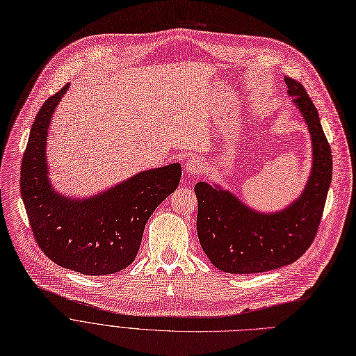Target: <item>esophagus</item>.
<instances>
[{"instance_id":"34e87169","label":"esophagus","mask_w":356,"mask_h":356,"mask_svg":"<svg viewBox=\"0 0 356 356\" xmlns=\"http://www.w3.org/2000/svg\"><path fill=\"white\" fill-rule=\"evenodd\" d=\"M202 161L200 158H190L187 162H185V172L188 175H198L202 172Z\"/></svg>"}]
</instances>
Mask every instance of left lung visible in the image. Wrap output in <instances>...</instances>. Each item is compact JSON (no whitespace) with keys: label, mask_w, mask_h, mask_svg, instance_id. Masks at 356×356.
Instances as JSON below:
<instances>
[{"label":"left lung","mask_w":356,"mask_h":356,"mask_svg":"<svg viewBox=\"0 0 356 356\" xmlns=\"http://www.w3.org/2000/svg\"><path fill=\"white\" fill-rule=\"evenodd\" d=\"M306 118L313 142V169L306 190L284 211L261 214L229 191L198 182L197 233L211 264L230 274L266 273L296 262L313 243L332 182V150L318 113L297 79L284 76Z\"/></svg>","instance_id":"1"}]
</instances>
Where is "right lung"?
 <instances>
[{"label": "right lung", "mask_w": 356, "mask_h": 356, "mask_svg": "<svg viewBox=\"0 0 356 356\" xmlns=\"http://www.w3.org/2000/svg\"><path fill=\"white\" fill-rule=\"evenodd\" d=\"M70 88L50 95L33 122L22 161L20 190L33 236L44 255L66 269L107 275L138 255L150 214L175 191L179 163L152 169L88 200L56 194L47 179L44 146L55 107Z\"/></svg>", "instance_id": "1"}]
</instances>
